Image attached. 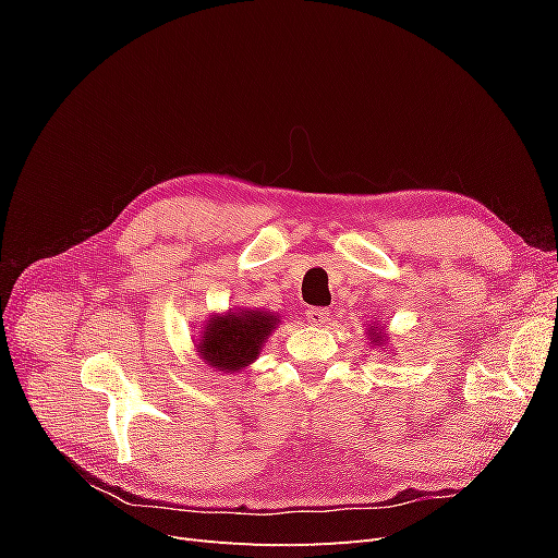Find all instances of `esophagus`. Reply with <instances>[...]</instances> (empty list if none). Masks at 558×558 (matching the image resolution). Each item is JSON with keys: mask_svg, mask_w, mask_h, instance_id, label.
I'll use <instances>...</instances> for the list:
<instances>
[{"mask_svg": "<svg viewBox=\"0 0 558 558\" xmlns=\"http://www.w3.org/2000/svg\"><path fill=\"white\" fill-rule=\"evenodd\" d=\"M305 318L310 320V324L320 326V324H326V320L330 318V310H326V307H310L305 312Z\"/></svg>", "mask_w": 558, "mask_h": 558, "instance_id": "esophagus-1", "label": "esophagus"}]
</instances>
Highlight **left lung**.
I'll return each instance as SVG.
<instances>
[{"mask_svg": "<svg viewBox=\"0 0 558 558\" xmlns=\"http://www.w3.org/2000/svg\"><path fill=\"white\" fill-rule=\"evenodd\" d=\"M373 330H375V328H373ZM369 337H373V342H377V344H379V340H377L379 332H377V335H375V332H369Z\"/></svg>", "mask_w": 558, "mask_h": 558, "instance_id": "obj_1", "label": "left lung"}]
</instances>
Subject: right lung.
<instances>
[{"instance_id":"add662e5","label":"right lung","mask_w":558,"mask_h":558,"mask_svg":"<svg viewBox=\"0 0 558 558\" xmlns=\"http://www.w3.org/2000/svg\"><path fill=\"white\" fill-rule=\"evenodd\" d=\"M277 324L279 318L258 310L216 316L197 342L199 356L216 369L234 373L258 356L260 344Z\"/></svg>"}]
</instances>
